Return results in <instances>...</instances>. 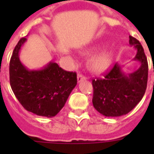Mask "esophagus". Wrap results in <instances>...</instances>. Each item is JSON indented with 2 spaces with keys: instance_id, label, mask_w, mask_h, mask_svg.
I'll return each mask as SVG.
<instances>
[{
  "instance_id": "1",
  "label": "esophagus",
  "mask_w": 154,
  "mask_h": 154,
  "mask_svg": "<svg viewBox=\"0 0 154 154\" xmlns=\"http://www.w3.org/2000/svg\"><path fill=\"white\" fill-rule=\"evenodd\" d=\"M86 79V77H85V76H83V75L82 74H78L77 75V82H82V81H84V80H85Z\"/></svg>"
}]
</instances>
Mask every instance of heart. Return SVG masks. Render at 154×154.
<instances>
[{
  "label": "heart",
  "instance_id": "obj_1",
  "mask_svg": "<svg viewBox=\"0 0 154 154\" xmlns=\"http://www.w3.org/2000/svg\"><path fill=\"white\" fill-rule=\"evenodd\" d=\"M112 60V53L105 50L94 56L89 60V68L94 72H102L109 67Z\"/></svg>",
  "mask_w": 154,
  "mask_h": 154
}]
</instances>
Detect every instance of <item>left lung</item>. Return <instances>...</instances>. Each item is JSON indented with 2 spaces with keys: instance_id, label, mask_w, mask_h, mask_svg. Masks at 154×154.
<instances>
[{
  "instance_id": "obj_1",
  "label": "left lung",
  "mask_w": 154,
  "mask_h": 154,
  "mask_svg": "<svg viewBox=\"0 0 154 154\" xmlns=\"http://www.w3.org/2000/svg\"><path fill=\"white\" fill-rule=\"evenodd\" d=\"M129 45L137 50L134 60L138 69L125 72L124 65L116 63L103 79L93 80V105L105 117H120L129 112L143 97L148 81V62L141 43L129 36Z\"/></svg>"
}]
</instances>
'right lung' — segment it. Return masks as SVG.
I'll return each instance as SVG.
<instances>
[{"instance_id":"obj_1","label":"right lung","mask_w":154,"mask_h":154,"mask_svg":"<svg viewBox=\"0 0 154 154\" xmlns=\"http://www.w3.org/2000/svg\"><path fill=\"white\" fill-rule=\"evenodd\" d=\"M26 42V37L21 38L11 57L9 80L12 90L27 111L42 117H55L77 85V74L65 71L53 61L39 69H29L19 57Z\"/></svg>"}]
</instances>
